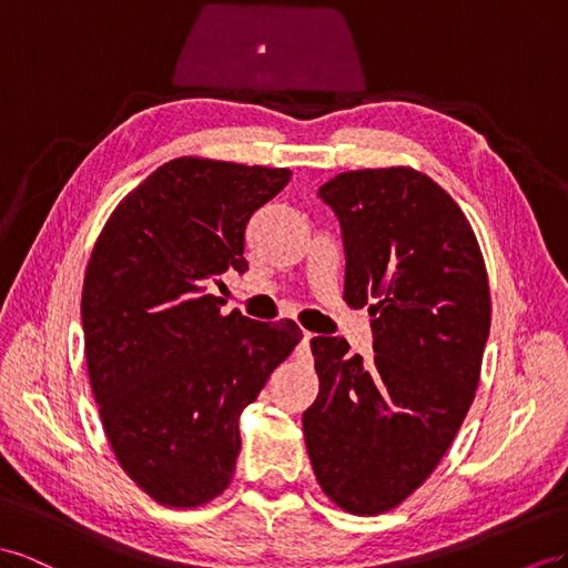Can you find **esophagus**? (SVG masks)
Masks as SVG:
<instances>
[{
    "mask_svg": "<svg viewBox=\"0 0 568 568\" xmlns=\"http://www.w3.org/2000/svg\"><path fill=\"white\" fill-rule=\"evenodd\" d=\"M310 341H312V333L304 331V336H302V341H300V345H297V357H300V359H310V357H312Z\"/></svg>",
    "mask_w": 568,
    "mask_h": 568,
    "instance_id": "obj_1",
    "label": "esophagus"
}]
</instances>
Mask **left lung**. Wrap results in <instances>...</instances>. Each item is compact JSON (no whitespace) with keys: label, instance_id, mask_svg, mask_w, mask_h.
<instances>
[{"label":"left lung","instance_id":"1","mask_svg":"<svg viewBox=\"0 0 568 568\" xmlns=\"http://www.w3.org/2000/svg\"><path fill=\"white\" fill-rule=\"evenodd\" d=\"M336 211L351 307L369 304L374 359L312 338L318 396L302 415L318 485L376 516L434 473L468 415L491 300L483 252L458 203L413 168L341 172L318 189Z\"/></svg>","mask_w":568,"mask_h":568}]
</instances>
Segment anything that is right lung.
Masks as SVG:
<instances>
[{
	"mask_svg": "<svg viewBox=\"0 0 568 568\" xmlns=\"http://www.w3.org/2000/svg\"><path fill=\"white\" fill-rule=\"evenodd\" d=\"M287 168L174 158L112 211L83 275L85 367L122 470L158 504L194 508L230 485L240 415L295 351V322L223 314L225 271Z\"/></svg>",
	"mask_w": 568,
	"mask_h": 568,
	"instance_id": "right-lung-1",
	"label": "right lung"
}]
</instances>
